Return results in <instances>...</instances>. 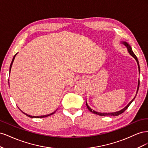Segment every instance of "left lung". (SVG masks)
I'll list each match as a JSON object with an SVG mask.
<instances>
[{
    "instance_id": "left-lung-1",
    "label": "left lung",
    "mask_w": 148,
    "mask_h": 148,
    "mask_svg": "<svg viewBox=\"0 0 148 148\" xmlns=\"http://www.w3.org/2000/svg\"><path fill=\"white\" fill-rule=\"evenodd\" d=\"M121 43L123 44V45H125V46L127 47L128 53H129L130 54V55H131V56L134 58V59H135L136 60V62H137V64H138V66L139 73H140V65H139V62H138V59H137L136 56H135V53H134V52H133V51H132V49L131 46H130L129 44H128L127 42H125V41H122V42H121ZM139 87H140V80H138V84L137 91H136V95H135V97H134L133 99L130 102L128 103V104H127V106H125L123 109H122V110H119V111L115 112H108V113H102V112H97V111H95V110H92V109L91 108V107H89V106L88 105V103H87L86 100V106H87V108L88 109V110H89V111L91 112L92 113H93V114H97V115H100V116H106V115H108V116H109V115H110V116H117V115H119L120 114H122V113L123 112H125V110H127V109H128V107H129V106L132 104V102L134 101V99H135V97H136V95H137V93H138V91Z\"/></svg>"
}]
</instances>
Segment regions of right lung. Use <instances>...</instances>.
<instances>
[{"mask_svg": "<svg viewBox=\"0 0 148 148\" xmlns=\"http://www.w3.org/2000/svg\"><path fill=\"white\" fill-rule=\"evenodd\" d=\"M18 53H16V54L14 56V57H13V59H12V62H11V64H10V71H9V72H10V71H11V69H12V64H13V61H14V59H15V56H16V54H17ZM8 82H9V79H8ZM8 85H9V82H8ZM18 109L22 112H23L25 115H27L28 117H30V118H43V117H48V116H49V115H52V114H54L56 112V110H57V109H56L54 112H52V113H51V114H47V115H39V116H32V115H28V114H26V113H25L24 112H23L22 111L19 107H18Z\"/></svg>", "mask_w": 148, "mask_h": 148, "instance_id": "right-lung-1", "label": "right lung"}]
</instances>
